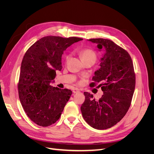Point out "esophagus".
<instances>
[{
    "label": "esophagus",
    "mask_w": 154,
    "mask_h": 154,
    "mask_svg": "<svg viewBox=\"0 0 154 154\" xmlns=\"http://www.w3.org/2000/svg\"><path fill=\"white\" fill-rule=\"evenodd\" d=\"M72 92H73V93H74V94H76V93H78V92H80V91H79L78 88H73Z\"/></svg>",
    "instance_id": "34e87169"
}]
</instances>
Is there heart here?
Masks as SVG:
<instances>
[{
	"label": "heart",
	"instance_id": "heart-1",
	"mask_svg": "<svg viewBox=\"0 0 154 154\" xmlns=\"http://www.w3.org/2000/svg\"><path fill=\"white\" fill-rule=\"evenodd\" d=\"M80 57L83 61H85L87 60H94L96 61V54L93 50L91 49H84L80 52ZM68 57H67V58Z\"/></svg>",
	"mask_w": 154,
	"mask_h": 154
}]
</instances>
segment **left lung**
<instances>
[{"instance_id": "8db88e82", "label": "left lung", "mask_w": 154, "mask_h": 154, "mask_svg": "<svg viewBox=\"0 0 154 154\" xmlns=\"http://www.w3.org/2000/svg\"><path fill=\"white\" fill-rule=\"evenodd\" d=\"M96 44L99 51L105 49L98 70L92 77L100 83L103 94L99 100L84 92L85 101L81 106L83 119L92 128L104 130L113 127L124 117L131 103L136 85L132 60L127 51L108 39L88 40Z\"/></svg>"}]
</instances>
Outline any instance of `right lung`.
Segmentation results:
<instances>
[{
  "label": "right lung",
  "mask_w": 154,
  "mask_h": 154,
  "mask_svg": "<svg viewBox=\"0 0 154 154\" xmlns=\"http://www.w3.org/2000/svg\"><path fill=\"white\" fill-rule=\"evenodd\" d=\"M82 40L77 37L45 36L32 44L24 56L18 95L27 116L36 125L48 127L59 119L72 91L53 87L50 83L54 82L56 71L62 68L63 51Z\"/></svg>",
  "instance_id": "add662e5"
}]
</instances>
